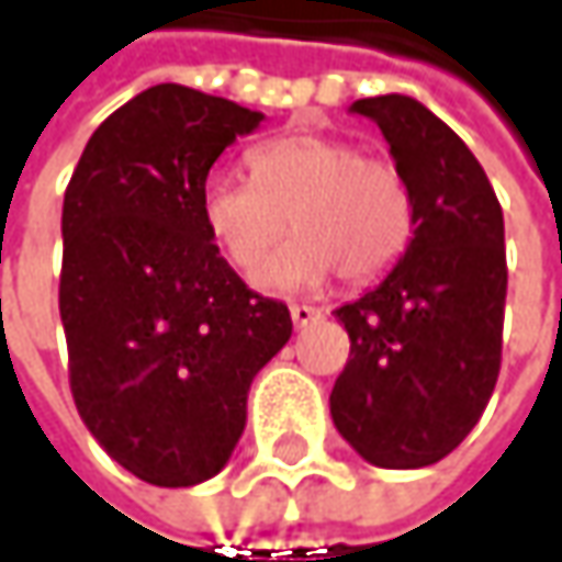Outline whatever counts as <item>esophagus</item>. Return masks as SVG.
Returning a JSON list of instances; mask_svg holds the SVG:
<instances>
[{
	"mask_svg": "<svg viewBox=\"0 0 562 562\" xmlns=\"http://www.w3.org/2000/svg\"><path fill=\"white\" fill-rule=\"evenodd\" d=\"M289 315H292V325H295V328H308V325H315V322L322 318V312H318L315 305H305V302L289 305Z\"/></svg>",
	"mask_w": 562,
	"mask_h": 562,
	"instance_id": "obj_1",
	"label": "esophagus"
}]
</instances>
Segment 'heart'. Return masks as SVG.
I'll list each match as a JSON object with an SVG mask.
<instances>
[{"mask_svg": "<svg viewBox=\"0 0 562 562\" xmlns=\"http://www.w3.org/2000/svg\"><path fill=\"white\" fill-rule=\"evenodd\" d=\"M250 179L212 173L199 215L231 267L254 270L289 218L295 234L257 270L267 289H312L340 273L350 285L383 280L415 237V195L405 173L367 157L353 140L289 131L247 154Z\"/></svg>", "mask_w": 562, "mask_h": 562, "instance_id": "b5f03b06", "label": "heart"}]
</instances>
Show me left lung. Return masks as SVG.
<instances>
[{
	"mask_svg": "<svg viewBox=\"0 0 562 562\" xmlns=\"http://www.w3.org/2000/svg\"><path fill=\"white\" fill-rule=\"evenodd\" d=\"M415 195L395 270L334 315L350 357L331 392L340 437L373 467L418 470L473 431L502 367L505 222L473 150L408 95L357 99Z\"/></svg>",
	"mask_w": 562,
	"mask_h": 562,
	"instance_id": "left-lung-1",
	"label": "left lung"
}]
</instances>
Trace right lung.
<instances>
[{
    "label": "right lung",
    "instance_id": "right-lung-1",
    "mask_svg": "<svg viewBox=\"0 0 562 562\" xmlns=\"http://www.w3.org/2000/svg\"><path fill=\"white\" fill-rule=\"evenodd\" d=\"M263 122L160 82L89 137L64 192L60 318L79 418L150 485L212 480L247 422V389L292 334L289 308L240 280L199 192Z\"/></svg>",
    "mask_w": 562,
    "mask_h": 562
}]
</instances>
